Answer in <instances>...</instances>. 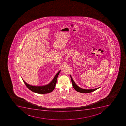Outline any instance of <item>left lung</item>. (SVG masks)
Returning <instances> with one entry per match:
<instances>
[{
  "instance_id": "8db88e82",
  "label": "left lung",
  "mask_w": 126,
  "mask_h": 126,
  "mask_svg": "<svg viewBox=\"0 0 126 126\" xmlns=\"http://www.w3.org/2000/svg\"><path fill=\"white\" fill-rule=\"evenodd\" d=\"M70 77H71V82H72V83L73 88H74L75 90H76V91L78 92L81 93H91V92H93L94 91H95L98 89L100 88V87H99V88H97L92 89H84L81 88H80L75 83V82H74V81H73V79L72 78L71 75H70Z\"/></svg>"
}]
</instances>
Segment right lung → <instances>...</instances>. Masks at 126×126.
Returning a JSON list of instances; mask_svg holds the SVG:
<instances>
[{
	"mask_svg": "<svg viewBox=\"0 0 126 126\" xmlns=\"http://www.w3.org/2000/svg\"><path fill=\"white\" fill-rule=\"evenodd\" d=\"M61 71V70L58 71V72L56 74L55 77H54L53 80L49 83L45 85L42 86H34L27 83L23 80V79L22 80L26 87L32 92L39 94H47L52 92L55 88L57 81V77Z\"/></svg>",
	"mask_w": 126,
	"mask_h": 126,
	"instance_id": "right-lung-1",
	"label": "right lung"
}]
</instances>
